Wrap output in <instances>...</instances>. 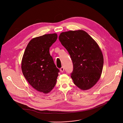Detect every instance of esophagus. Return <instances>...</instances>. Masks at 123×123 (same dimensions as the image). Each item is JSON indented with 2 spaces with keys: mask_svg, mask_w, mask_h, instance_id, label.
<instances>
[{
  "mask_svg": "<svg viewBox=\"0 0 123 123\" xmlns=\"http://www.w3.org/2000/svg\"><path fill=\"white\" fill-rule=\"evenodd\" d=\"M60 72H61L63 73V72H64V67H62L60 69Z\"/></svg>",
  "mask_w": 123,
  "mask_h": 123,
  "instance_id": "34e87169",
  "label": "esophagus"
}]
</instances>
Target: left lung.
I'll return each instance as SVG.
<instances>
[{
	"label": "left lung",
	"instance_id": "obj_1",
	"mask_svg": "<svg viewBox=\"0 0 123 123\" xmlns=\"http://www.w3.org/2000/svg\"><path fill=\"white\" fill-rule=\"evenodd\" d=\"M59 39L72 60L74 84L82 90L90 89L99 81L103 70L104 58L99 45L81 30L62 32Z\"/></svg>",
	"mask_w": 123,
	"mask_h": 123
}]
</instances>
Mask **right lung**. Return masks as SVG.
I'll return each mask as SVG.
<instances>
[{"label": "right lung", "mask_w": 123, "mask_h": 123, "mask_svg": "<svg viewBox=\"0 0 123 123\" xmlns=\"http://www.w3.org/2000/svg\"><path fill=\"white\" fill-rule=\"evenodd\" d=\"M57 37L56 33H52L33 38L22 59L21 67L24 76L33 88L45 94L54 88L60 72L49 52Z\"/></svg>", "instance_id": "add662e5"}]
</instances>
